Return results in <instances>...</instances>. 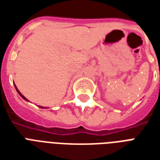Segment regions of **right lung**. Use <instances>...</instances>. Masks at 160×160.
<instances>
[{
	"instance_id": "obj_1",
	"label": "right lung",
	"mask_w": 160,
	"mask_h": 160,
	"mask_svg": "<svg viewBox=\"0 0 160 160\" xmlns=\"http://www.w3.org/2000/svg\"><path fill=\"white\" fill-rule=\"evenodd\" d=\"M15 87H16V90H17V92H18V94H19V95H21V97H22V98H23V99H24V100H27V101H28V100H27V99H26V97H25V96H24V95H21V92H20V91H19V90H18V89H17V88H16V85H15ZM40 107H41V108H44V107H41V106H40Z\"/></svg>"
}]
</instances>
